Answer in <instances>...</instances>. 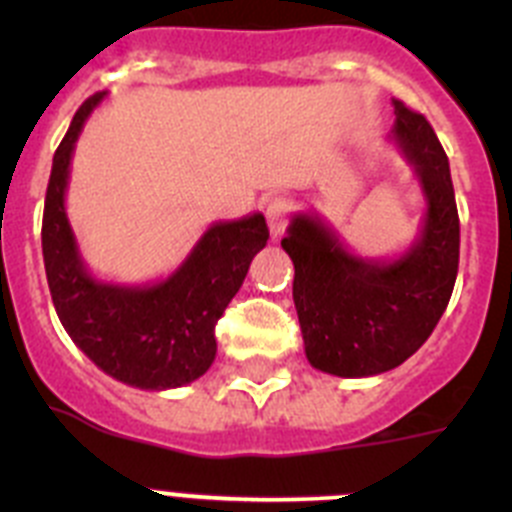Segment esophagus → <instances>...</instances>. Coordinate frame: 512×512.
Wrapping results in <instances>:
<instances>
[{"label":"esophagus","instance_id":"34e87169","mask_svg":"<svg viewBox=\"0 0 512 512\" xmlns=\"http://www.w3.org/2000/svg\"><path fill=\"white\" fill-rule=\"evenodd\" d=\"M287 212H289V202L284 197H271L266 202V223H269L271 235L277 238L282 235V230L287 228Z\"/></svg>","mask_w":512,"mask_h":512}]
</instances>
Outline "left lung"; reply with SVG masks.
<instances>
[{"label":"left lung","mask_w":512,"mask_h":512,"mask_svg":"<svg viewBox=\"0 0 512 512\" xmlns=\"http://www.w3.org/2000/svg\"><path fill=\"white\" fill-rule=\"evenodd\" d=\"M390 138L425 197L423 225L405 251L359 256L315 212H297L282 238L295 264L292 297L307 361L336 377H374L408 361L441 320L459 271L449 158L428 120L397 99Z\"/></svg>","instance_id":"1"}]
</instances>
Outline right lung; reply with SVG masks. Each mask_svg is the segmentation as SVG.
I'll list each match as a JSON object with an SVG mask.
<instances>
[{
  "label": "right lung",
  "mask_w": 512,
  "mask_h": 512,
  "mask_svg": "<svg viewBox=\"0 0 512 512\" xmlns=\"http://www.w3.org/2000/svg\"><path fill=\"white\" fill-rule=\"evenodd\" d=\"M102 99L94 94L81 104L53 156L43 210L45 277L61 325L104 374L138 390H174L215 361L217 320L269 241V228L261 212L212 223L161 282L133 287L94 277L66 215V189L76 140Z\"/></svg>",
  "instance_id": "add662e5"
}]
</instances>
